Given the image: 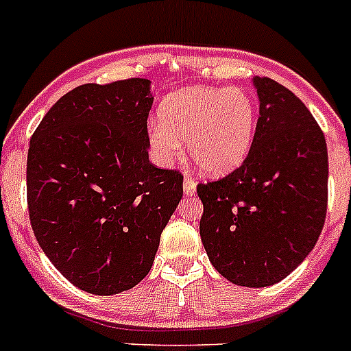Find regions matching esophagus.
<instances>
[{
  "label": "esophagus",
  "mask_w": 351,
  "mask_h": 351,
  "mask_svg": "<svg viewBox=\"0 0 351 351\" xmlns=\"http://www.w3.org/2000/svg\"><path fill=\"white\" fill-rule=\"evenodd\" d=\"M195 189H197V183L194 182V178L185 176V180H183V192H185V195H194Z\"/></svg>",
  "instance_id": "1"
}]
</instances>
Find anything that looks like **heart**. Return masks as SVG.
I'll list each match as a JSON object with an SVG mask.
<instances>
[{
    "label": "heart",
    "mask_w": 351,
    "mask_h": 351,
    "mask_svg": "<svg viewBox=\"0 0 351 351\" xmlns=\"http://www.w3.org/2000/svg\"><path fill=\"white\" fill-rule=\"evenodd\" d=\"M150 126V145L160 160L180 156L178 140L199 171L221 176L244 162L256 133V106L241 88L191 86L169 95Z\"/></svg>",
    "instance_id": "1"
}]
</instances>
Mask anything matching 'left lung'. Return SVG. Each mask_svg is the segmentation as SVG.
Segmentation results:
<instances>
[{
	"mask_svg": "<svg viewBox=\"0 0 351 351\" xmlns=\"http://www.w3.org/2000/svg\"><path fill=\"white\" fill-rule=\"evenodd\" d=\"M260 117L253 145L227 176L199 183L202 244L237 286L280 282L308 256L327 213V145L303 101L270 77H254Z\"/></svg>",
	"mask_w": 351,
	"mask_h": 351,
	"instance_id": "8db88e82",
	"label": "left lung"
}]
</instances>
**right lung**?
Here are the masks:
<instances>
[{"label":"right lung","mask_w":351,"mask_h":351,"mask_svg":"<svg viewBox=\"0 0 351 351\" xmlns=\"http://www.w3.org/2000/svg\"><path fill=\"white\" fill-rule=\"evenodd\" d=\"M152 101L142 77L81 84L31 136V227L51 265L86 293H123L149 274L183 195L182 173L149 160Z\"/></svg>","instance_id":"1"}]
</instances>
